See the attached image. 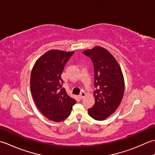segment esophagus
I'll return each instance as SVG.
<instances>
[{"label": "esophagus", "mask_w": 155, "mask_h": 155, "mask_svg": "<svg viewBox=\"0 0 155 155\" xmlns=\"http://www.w3.org/2000/svg\"><path fill=\"white\" fill-rule=\"evenodd\" d=\"M85 96H86V93H85L84 91H82V92H81L80 95H79V97H80V99H82V98H84Z\"/></svg>", "instance_id": "34e87169"}]
</instances>
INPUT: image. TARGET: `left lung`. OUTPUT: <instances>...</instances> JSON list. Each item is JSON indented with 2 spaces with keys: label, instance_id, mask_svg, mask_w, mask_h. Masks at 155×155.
I'll use <instances>...</instances> for the list:
<instances>
[{
  "label": "left lung",
  "instance_id": "left-lung-1",
  "mask_svg": "<svg viewBox=\"0 0 155 155\" xmlns=\"http://www.w3.org/2000/svg\"><path fill=\"white\" fill-rule=\"evenodd\" d=\"M94 65L95 104L88 114L96 120H104L114 112L124 93V81L118 63L113 55L101 47L83 51Z\"/></svg>",
  "mask_w": 155,
  "mask_h": 155
}]
</instances>
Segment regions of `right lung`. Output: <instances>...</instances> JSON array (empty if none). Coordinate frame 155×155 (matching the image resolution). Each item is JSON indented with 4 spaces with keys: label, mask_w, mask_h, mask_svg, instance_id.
<instances>
[{
    "label": "right lung",
    "mask_w": 155,
    "mask_h": 155,
    "mask_svg": "<svg viewBox=\"0 0 155 155\" xmlns=\"http://www.w3.org/2000/svg\"><path fill=\"white\" fill-rule=\"evenodd\" d=\"M74 51H47L37 60L31 74V91L41 112L54 122H61L71 114L76 102L64 88L61 74Z\"/></svg>",
    "instance_id": "1"
}]
</instances>
